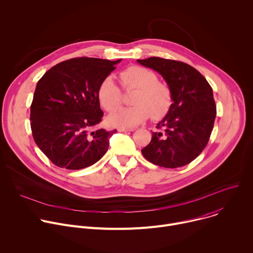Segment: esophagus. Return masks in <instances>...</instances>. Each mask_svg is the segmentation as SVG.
<instances>
[{
    "label": "esophagus",
    "mask_w": 253,
    "mask_h": 253,
    "mask_svg": "<svg viewBox=\"0 0 253 253\" xmlns=\"http://www.w3.org/2000/svg\"><path fill=\"white\" fill-rule=\"evenodd\" d=\"M134 130H135L134 128H120V129H119L120 132H132V131H134Z\"/></svg>",
    "instance_id": "obj_1"
}]
</instances>
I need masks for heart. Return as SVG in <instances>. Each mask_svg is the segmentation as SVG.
<instances>
[{
	"mask_svg": "<svg viewBox=\"0 0 253 253\" xmlns=\"http://www.w3.org/2000/svg\"><path fill=\"white\" fill-rule=\"evenodd\" d=\"M120 82L125 90H135L128 108H121L108 118V123L114 127L130 128L139 125L150 116L160 120L167 115L172 106L170 87L157 80L152 71L140 66H131L123 70ZM98 99L108 112L116 110L121 105L122 94L112 78H106L99 86Z\"/></svg>",
	"mask_w": 253,
	"mask_h": 253,
	"instance_id": "heart-1",
	"label": "heart"
}]
</instances>
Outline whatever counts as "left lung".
Instances as JSON below:
<instances>
[{"label": "left lung", "instance_id": "8db88e82", "mask_svg": "<svg viewBox=\"0 0 253 253\" xmlns=\"http://www.w3.org/2000/svg\"><path fill=\"white\" fill-rule=\"evenodd\" d=\"M164 78L172 92V106L157 124L151 142L141 150L149 162L177 168L193 161L209 141L216 105L207 80L190 65L159 57L137 60Z\"/></svg>", "mask_w": 253, "mask_h": 253}]
</instances>
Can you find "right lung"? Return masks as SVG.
I'll use <instances>...</instances> for the list:
<instances>
[{
  "mask_svg": "<svg viewBox=\"0 0 253 253\" xmlns=\"http://www.w3.org/2000/svg\"><path fill=\"white\" fill-rule=\"evenodd\" d=\"M120 61L73 58L55 65L38 81L31 105L32 134L56 166L83 169L107 152L117 130H93L103 117L98 89Z\"/></svg>",
  "mask_w": 253,
  "mask_h": 253,
  "instance_id": "1",
  "label": "right lung"
}]
</instances>
